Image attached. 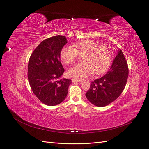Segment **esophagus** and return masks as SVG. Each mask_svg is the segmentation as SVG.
Segmentation results:
<instances>
[{
  "instance_id": "1",
  "label": "esophagus",
  "mask_w": 149,
  "mask_h": 149,
  "mask_svg": "<svg viewBox=\"0 0 149 149\" xmlns=\"http://www.w3.org/2000/svg\"><path fill=\"white\" fill-rule=\"evenodd\" d=\"M72 81L73 83H74V82H80L81 80H78V79H72Z\"/></svg>"
}]
</instances>
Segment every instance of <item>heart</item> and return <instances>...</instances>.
<instances>
[{"instance_id": "heart-1", "label": "heart", "mask_w": 149, "mask_h": 149, "mask_svg": "<svg viewBox=\"0 0 149 149\" xmlns=\"http://www.w3.org/2000/svg\"><path fill=\"white\" fill-rule=\"evenodd\" d=\"M83 63L69 69L68 75L76 79H83L94 73L104 74L112 62V52L107 46H100L90 40L77 42L72 46H65L60 51V58L66 65L71 64L80 57Z\"/></svg>"}]
</instances>
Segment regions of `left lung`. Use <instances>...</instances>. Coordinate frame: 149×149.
Listing matches in <instances>:
<instances>
[{
	"label": "left lung",
	"mask_w": 149,
	"mask_h": 149,
	"mask_svg": "<svg viewBox=\"0 0 149 149\" xmlns=\"http://www.w3.org/2000/svg\"><path fill=\"white\" fill-rule=\"evenodd\" d=\"M129 75L127 62L119 50L109 71L103 77L92 81L86 96L98 107L109 105L118 98L123 91Z\"/></svg>",
	"instance_id": "1"
}]
</instances>
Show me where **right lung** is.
<instances>
[{"label":"right lung","mask_w":149,"mask_h":149,"mask_svg":"<svg viewBox=\"0 0 149 149\" xmlns=\"http://www.w3.org/2000/svg\"><path fill=\"white\" fill-rule=\"evenodd\" d=\"M67 43L63 36H55L42 41L31 54L28 66V79L34 95L42 103L52 106L61 103L68 92L71 80H57L65 69L60 51Z\"/></svg>","instance_id":"right-lung-1"}]
</instances>
